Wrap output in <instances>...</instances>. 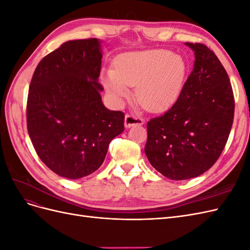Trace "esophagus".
<instances>
[{"label": "esophagus", "mask_w": 250, "mask_h": 250, "mask_svg": "<svg viewBox=\"0 0 250 250\" xmlns=\"http://www.w3.org/2000/svg\"><path fill=\"white\" fill-rule=\"evenodd\" d=\"M143 124H144V120L137 116H134L133 113H127L125 116L124 125L126 128H130L135 125H143Z\"/></svg>", "instance_id": "obj_1"}]
</instances>
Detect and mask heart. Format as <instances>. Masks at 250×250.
I'll return each instance as SVG.
<instances>
[{
	"mask_svg": "<svg viewBox=\"0 0 250 250\" xmlns=\"http://www.w3.org/2000/svg\"><path fill=\"white\" fill-rule=\"evenodd\" d=\"M188 73L185 58L166 49L128 52L119 55L113 70L102 73V83L113 100L121 103L137 86L135 97L144 108L162 112L172 107L183 90Z\"/></svg>",
	"mask_w": 250,
	"mask_h": 250,
	"instance_id": "heart-1",
	"label": "heart"
}]
</instances>
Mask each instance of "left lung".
Listing matches in <instances>:
<instances>
[{"instance_id": "8db88e82", "label": "left lung", "mask_w": 250, "mask_h": 250, "mask_svg": "<svg viewBox=\"0 0 250 250\" xmlns=\"http://www.w3.org/2000/svg\"><path fill=\"white\" fill-rule=\"evenodd\" d=\"M185 44L194 51L193 71L175 104L147 123L148 161L172 180L197 177L216 163L234 112L229 75L215 53L202 43Z\"/></svg>"}]
</instances>
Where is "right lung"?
Here are the masks:
<instances>
[{
  "label": "right lung",
  "instance_id": "1",
  "mask_svg": "<svg viewBox=\"0 0 250 250\" xmlns=\"http://www.w3.org/2000/svg\"><path fill=\"white\" fill-rule=\"evenodd\" d=\"M101 41H69L43 57L29 87L27 127L42 163L79 179L100 168L109 143L124 131V113L104 106Z\"/></svg>",
  "mask_w": 250,
  "mask_h": 250
}]
</instances>
